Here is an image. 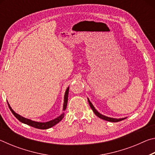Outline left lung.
Masks as SVG:
<instances>
[{"label": "left lung", "mask_w": 155, "mask_h": 155, "mask_svg": "<svg viewBox=\"0 0 155 155\" xmlns=\"http://www.w3.org/2000/svg\"><path fill=\"white\" fill-rule=\"evenodd\" d=\"M87 100H88V103H89V104H90V107L91 108V109L93 110L94 113L96 114V115H97V116H98V117H100V118H101V119H103V120H107V121H109V122H120V121H121V120H123L126 119V117H124V118H118V119H117V118H113V117H109L105 116V115H103L101 114H100V113L95 109V107H94L92 103H91L90 100H89V98H87Z\"/></svg>", "instance_id": "1"}]
</instances>
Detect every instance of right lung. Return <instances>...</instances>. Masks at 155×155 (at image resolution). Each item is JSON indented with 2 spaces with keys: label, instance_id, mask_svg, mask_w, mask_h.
<instances>
[{
  "label": "right lung",
  "instance_id": "right-lung-1",
  "mask_svg": "<svg viewBox=\"0 0 155 155\" xmlns=\"http://www.w3.org/2000/svg\"><path fill=\"white\" fill-rule=\"evenodd\" d=\"M68 92H69V87L67 88L66 91L65 92V95H64V108H63V111H65V109L67 107V104H68ZM7 104H8V106L9 107V109L11 110V111L12 112V114L14 115V116L16 117V118L19 120L20 122L24 123V124H26L27 125H29L31 127H33L34 128H39V129H48L49 128H51L52 127H53L55 124H57V123H59L61 120L63 119V117H64V113L59 115V117H56L55 119L51 120L49 122H35V121H33V120L25 118V117L21 116L19 114H18L15 113L14 110L12 109V107H10L9 104L8 102H7Z\"/></svg>",
  "mask_w": 155,
  "mask_h": 155
}]
</instances>
